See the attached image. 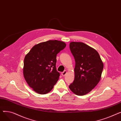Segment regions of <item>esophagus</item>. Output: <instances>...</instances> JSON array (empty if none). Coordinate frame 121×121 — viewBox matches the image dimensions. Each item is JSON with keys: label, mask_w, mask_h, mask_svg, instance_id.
<instances>
[{"label": "esophagus", "mask_w": 121, "mask_h": 121, "mask_svg": "<svg viewBox=\"0 0 121 121\" xmlns=\"http://www.w3.org/2000/svg\"><path fill=\"white\" fill-rule=\"evenodd\" d=\"M67 71H64L63 72L61 73V74L62 75V76H63V77H64V76L66 75V74H67Z\"/></svg>", "instance_id": "34e87169"}]
</instances>
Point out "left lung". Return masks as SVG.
I'll use <instances>...</instances> for the list:
<instances>
[{
	"instance_id": "1",
	"label": "left lung",
	"mask_w": 121,
	"mask_h": 121,
	"mask_svg": "<svg viewBox=\"0 0 121 121\" xmlns=\"http://www.w3.org/2000/svg\"><path fill=\"white\" fill-rule=\"evenodd\" d=\"M69 48L75 65L74 79L69 88L75 95L83 96L91 92L99 83L104 63L97 51L83 43L71 42Z\"/></svg>"
}]
</instances>
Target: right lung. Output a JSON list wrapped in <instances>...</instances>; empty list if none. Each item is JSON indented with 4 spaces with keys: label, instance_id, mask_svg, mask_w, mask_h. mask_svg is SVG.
Returning <instances> with one entry per match:
<instances>
[{
    "label": "right lung",
    "instance_id": "obj_1",
    "mask_svg": "<svg viewBox=\"0 0 121 121\" xmlns=\"http://www.w3.org/2000/svg\"><path fill=\"white\" fill-rule=\"evenodd\" d=\"M66 46L63 42L49 40L36 44L25 55L24 78L36 93H49L58 81L60 73L56 68V55Z\"/></svg>",
    "mask_w": 121,
    "mask_h": 121
}]
</instances>
